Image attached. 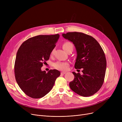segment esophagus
<instances>
[{
  "label": "esophagus",
  "mask_w": 122,
  "mask_h": 122,
  "mask_svg": "<svg viewBox=\"0 0 122 122\" xmlns=\"http://www.w3.org/2000/svg\"><path fill=\"white\" fill-rule=\"evenodd\" d=\"M66 73V72H61V75H64V74H65Z\"/></svg>",
  "instance_id": "esophagus-1"
}]
</instances>
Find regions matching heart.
Wrapping results in <instances>:
<instances>
[{
	"instance_id": "1",
	"label": "heart",
	"mask_w": 122,
	"mask_h": 122,
	"mask_svg": "<svg viewBox=\"0 0 122 122\" xmlns=\"http://www.w3.org/2000/svg\"><path fill=\"white\" fill-rule=\"evenodd\" d=\"M73 45L70 42H66L63 45V48L66 52L70 48L73 49ZM54 50H52L51 52V54L53 53ZM69 66V64L67 62H61V61H57L54 64V67L55 68L61 70V71H66L68 69Z\"/></svg>"
}]
</instances>
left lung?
Wrapping results in <instances>:
<instances>
[{"label": "left lung", "mask_w": 122, "mask_h": 122, "mask_svg": "<svg viewBox=\"0 0 122 122\" xmlns=\"http://www.w3.org/2000/svg\"><path fill=\"white\" fill-rule=\"evenodd\" d=\"M65 39L73 43L77 56L75 68H83L81 75L73 72L74 80L69 86L75 93L84 97H90L97 92L103 84L106 60L99 43L91 36L79 32L63 34Z\"/></svg>", "instance_id": "obj_1"}]
</instances>
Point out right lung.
<instances>
[{
    "label": "right lung",
    "mask_w": 122,
    "mask_h": 122,
    "mask_svg": "<svg viewBox=\"0 0 122 122\" xmlns=\"http://www.w3.org/2000/svg\"><path fill=\"white\" fill-rule=\"evenodd\" d=\"M59 35H39L25 41L19 47L14 66L16 81L22 91L33 98H40L52 88L60 75L57 70L46 73L41 71L43 64L49 59Z\"/></svg>",
    "instance_id": "obj_1"
}]
</instances>
